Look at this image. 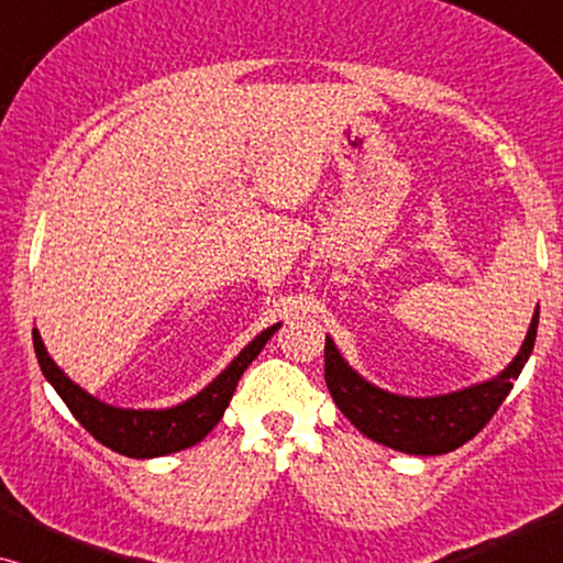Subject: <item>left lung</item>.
Listing matches in <instances>:
<instances>
[{"label": "left lung", "mask_w": 563, "mask_h": 563, "mask_svg": "<svg viewBox=\"0 0 563 563\" xmlns=\"http://www.w3.org/2000/svg\"><path fill=\"white\" fill-rule=\"evenodd\" d=\"M536 330L538 310L520 353L503 374L441 397H399L374 387L345 364L335 343L325 338V384L338 410L366 438L415 456H438L472 441L499 410L533 351Z\"/></svg>", "instance_id": "1"}]
</instances>
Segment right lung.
Returning a JSON list of instances; mask_svg holds the SVG:
<instances>
[{"mask_svg":"<svg viewBox=\"0 0 563 563\" xmlns=\"http://www.w3.org/2000/svg\"><path fill=\"white\" fill-rule=\"evenodd\" d=\"M276 330H279V322L253 338V341L230 361L225 372H222L214 382H210V387H205L199 395L187 399V402L166 407V410H122V407L99 402L97 397H91L89 391L76 387V384L60 372L56 361H53L48 356V351H45L37 330H33V345L45 379L53 384V389L58 391V397L64 399L74 418L79 420L99 443L130 459H156L166 456V453L189 449V445L202 441V438L218 426L222 412H225L230 399H233L238 379H241L251 361L264 351L266 341L276 333Z\"/></svg>","mask_w":563,"mask_h":563,"instance_id":"obj_1","label":"right lung"}]
</instances>
